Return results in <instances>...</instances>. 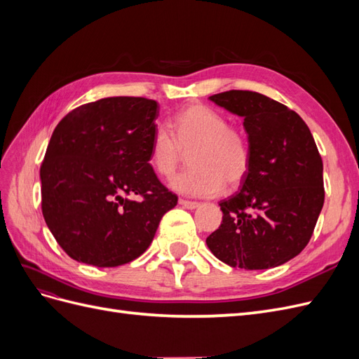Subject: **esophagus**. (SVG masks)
I'll return each mask as SVG.
<instances>
[{
  "label": "esophagus",
  "instance_id": "obj_1",
  "mask_svg": "<svg viewBox=\"0 0 359 359\" xmlns=\"http://www.w3.org/2000/svg\"><path fill=\"white\" fill-rule=\"evenodd\" d=\"M180 205L182 206V208L186 210H196L199 208V202H191V201H184V199H180Z\"/></svg>",
  "mask_w": 359,
  "mask_h": 359
}]
</instances>
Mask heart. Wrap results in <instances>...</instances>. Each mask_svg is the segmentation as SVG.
I'll return each mask as SVG.
<instances>
[{"mask_svg": "<svg viewBox=\"0 0 359 359\" xmlns=\"http://www.w3.org/2000/svg\"><path fill=\"white\" fill-rule=\"evenodd\" d=\"M173 133L157 127L148 161L161 178H170L190 156L191 169L170 181V187L190 198H212L224 187L236 189L252 166V149L241 128L205 104H190L173 118Z\"/></svg>", "mask_w": 359, "mask_h": 359, "instance_id": "obj_1", "label": "heart"}]
</instances>
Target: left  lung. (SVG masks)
<instances>
[{
	"label": "left lung",
	"mask_w": 359,
	"mask_h": 359,
	"mask_svg": "<svg viewBox=\"0 0 359 359\" xmlns=\"http://www.w3.org/2000/svg\"><path fill=\"white\" fill-rule=\"evenodd\" d=\"M210 100L241 116L252 166L241 189L219 205L223 222L206 238L229 266L266 269L302 252L323 206V165L302 118L269 97L226 91Z\"/></svg>",
	"instance_id": "1"
}]
</instances>
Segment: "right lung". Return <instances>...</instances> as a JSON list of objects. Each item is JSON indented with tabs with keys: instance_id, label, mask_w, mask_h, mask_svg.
Segmentation results:
<instances>
[{
	"instance_id": "1",
	"label": "right lung",
	"mask_w": 359,
	"mask_h": 359,
	"mask_svg": "<svg viewBox=\"0 0 359 359\" xmlns=\"http://www.w3.org/2000/svg\"><path fill=\"white\" fill-rule=\"evenodd\" d=\"M157 116L154 100L107 97L76 107L53 130L40 168L41 211L72 259L99 268L132 262L177 205L148 161Z\"/></svg>"
}]
</instances>
